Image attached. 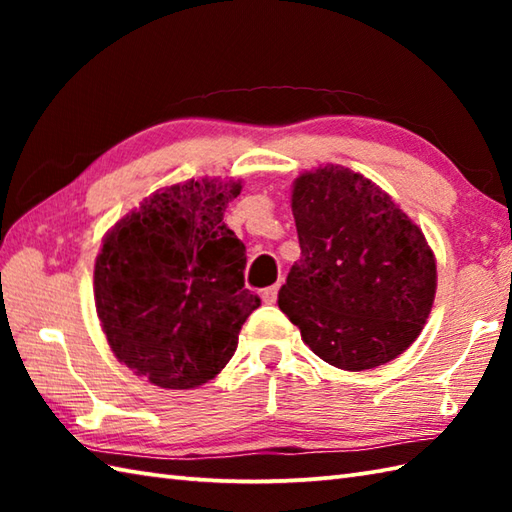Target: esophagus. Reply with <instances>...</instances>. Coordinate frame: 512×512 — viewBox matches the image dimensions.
Returning a JSON list of instances; mask_svg holds the SVG:
<instances>
[{"label":"esophagus","mask_w":512,"mask_h":512,"mask_svg":"<svg viewBox=\"0 0 512 512\" xmlns=\"http://www.w3.org/2000/svg\"><path fill=\"white\" fill-rule=\"evenodd\" d=\"M277 295H279V286H270L262 292V299L264 303H268V306H273V303H277Z\"/></svg>","instance_id":"obj_1"}]
</instances>
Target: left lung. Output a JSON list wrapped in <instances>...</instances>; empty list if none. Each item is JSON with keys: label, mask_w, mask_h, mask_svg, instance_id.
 Instances as JSON below:
<instances>
[{"label": "left lung", "mask_w": 512, "mask_h": 512, "mask_svg": "<svg viewBox=\"0 0 512 512\" xmlns=\"http://www.w3.org/2000/svg\"><path fill=\"white\" fill-rule=\"evenodd\" d=\"M292 215L301 259L279 308L310 350L350 372L405 352L436 297V259L420 228L374 182L334 165L297 178Z\"/></svg>", "instance_id": "obj_1"}]
</instances>
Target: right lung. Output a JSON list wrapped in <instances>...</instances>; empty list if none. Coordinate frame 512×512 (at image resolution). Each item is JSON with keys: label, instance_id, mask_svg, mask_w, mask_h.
Returning a JSON list of instances; mask_svg holds the SVG:
<instances>
[{"label": "right lung", "instance_id": "obj_1", "mask_svg": "<svg viewBox=\"0 0 512 512\" xmlns=\"http://www.w3.org/2000/svg\"><path fill=\"white\" fill-rule=\"evenodd\" d=\"M239 182L154 193L107 233L94 266L96 312L121 363L165 389L222 372L262 299L244 288L246 246L224 224Z\"/></svg>", "mask_w": 512, "mask_h": 512}]
</instances>
